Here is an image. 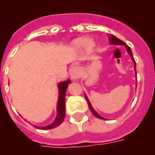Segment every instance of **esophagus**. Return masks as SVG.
Returning <instances> with one entry per match:
<instances>
[{
    "label": "esophagus",
    "instance_id": "esophagus-1",
    "mask_svg": "<svg viewBox=\"0 0 155 155\" xmlns=\"http://www.w3.org/2000/svg\"><path fill=\"white\" fill-rule=\"evenodd\" d=\"M71 77V79L74 80H76L78 79H80V77L81 76V74H82V71H81V69L78 67H74V68H71V70L70 71Z\"/></svg>",
    "mask_w": 155,
    "mask_h": 155
}]
</instances>
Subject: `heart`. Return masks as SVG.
Masks as SVG:
<instances>
[{"mask_svg": "<svg viewBox=\"0 0 155 155\" xmlns=\"http://www.w3.org/2000/svg\"><path fill=\"white\" fill-rule=\"evenodd\" d=\"M95 46H96V43L92 38L86 39L84 37L77 38L73 40L72 42H71V47H72L73 49L80 50L84 47L85 50L88 52L93 51Z\"/></svg>", "mask_w": 155, "mask_h": 155, "instance_id": "b5f03b06", "label": "heart"}]
</instances>
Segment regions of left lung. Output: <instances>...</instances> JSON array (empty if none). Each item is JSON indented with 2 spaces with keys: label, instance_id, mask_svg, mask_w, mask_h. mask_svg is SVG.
Masks as SVG:
<instances>
[{
  "label": "left lung",
  "instance_id": "8db88e82",
  "mask_svg": "<svg viewBox=\"0 0 155 155\" xmlns=\"http://www.w3.org/2000/svg\"><path fill=\"white\" fill-rule=\"evenodd\" d=\"M108 40H109V42H110L111 45H117V46H120V45H123V46H125V49H126L127 52H128V53H129V54H130V57H131V59H132L133 62H134V64L135 74H136V76H137V71H136V62H135L134 58V56H133L132 51H131V49H130V47L125 44V42H123V41H121V40H120V39H119V38H117V37H115L114 35H111L110 37L108 38ZM84 97H85V99H86V101H87V102L88 107H89L90 110H91V112H92V114H93V115H94L95 117H97L100 118V119L104 120V118L103 117H101V116L100 115L99 113H97V111L95 110L94 108H92V104H91V103H90L89 100H88V98H87V97L86 94H84Z\"/></svg>",
  "mask_w": 155,
  "mask_h": 155
}]
</instances>
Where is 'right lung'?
Instances as JSON below:
<instances>
[{"label":"right lung","instance_id":"right-lung-1","mask_svg":"<svg viewBox=\"0 0 155 155\" xmlns=\"http://www.w3.org/2000/svg\"><path fill=\"white\" fill-rule=\"evenodd\" d=\"M71 80H68L66 81L60 82L58 84V104H57V116L53 122L47 126H39L38 127L35 125V127L38 128L40 130H51L53 128L58 127L60 125L64 120L65 117V97H66V91L68 87V84H71Z\"/></svg>","mask_w":155,"mask_h":155}]
</instances>
